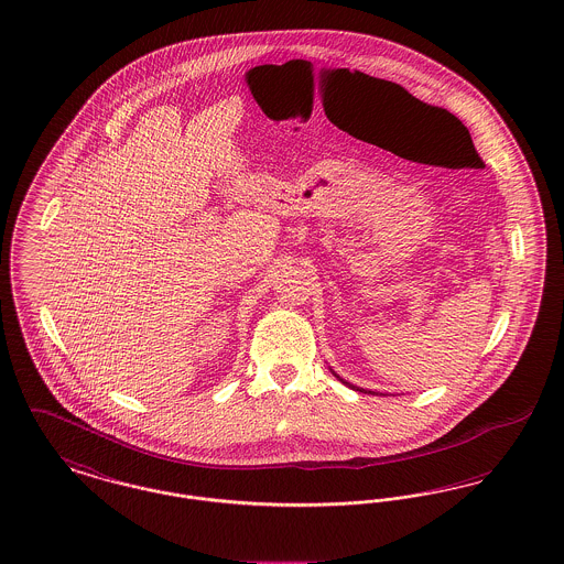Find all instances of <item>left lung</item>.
Instances as JSON below:
<instances>
[{
    "mask_svg": "<svg viewBox=\"0 0 564 564\" xmlns=\"http://www.w3.org/2000/svg\"><path fill=\"white\" fill-rule=\"evenodd\" d=\"M332 372H334V370H332ZM334 376H336V378H338L343 384H347V387L355 389V391H359V393H372V395H375V391H366V389H361V387H355V384H350V382H347L343 376H338L336 372H334ZM376 395H378V393H376ZM380 395H382V393H380Z\"/></svg>",
    "mask_w": 564,
    "mask_h": 564,
    "instance_id": "8db88e82",
    "label": "left lung"
}]
</instances>
